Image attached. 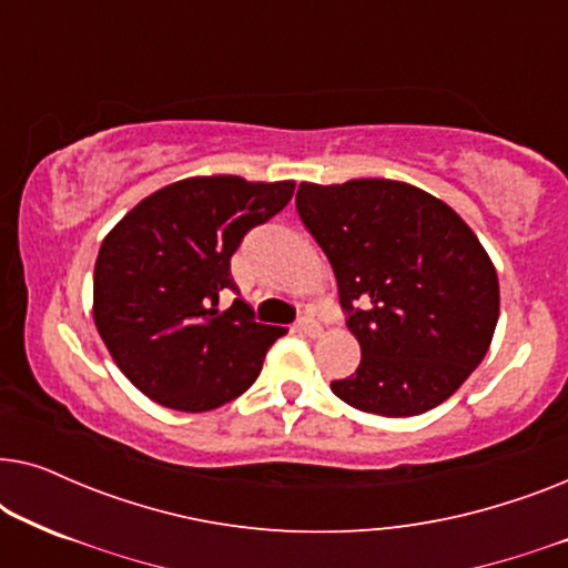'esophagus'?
<instances>
[{
	"mask_svg": "<svg viewBox=\"0 0 568 568\" xmlns=\"http://www.w3.org/2000/svg\"><path fill=\"white\" fill-rule=\"evenodd\" d=\"M294 328H297V333H302V336H310V338H315V336H321L323 333V328H321V323L315 321V317H310V315H305V317H300L297 323H294Z\"/></svg>",
	"mask_w": 568,
	"mask_h": 568,
	"instance_id": "1",
	"label": "esophagus"
}]
</instances>
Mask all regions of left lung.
<instances>
[{
  "label": "left lung",
  "instance_id": "1",
  "mask_svg": "<svg viewBox=\"0 0 568 568\" xmlns=\"http://www.w3.org/2000/svg\"><path fill=\"white\" fill-rule=\"evenodd\" d=\"M297 212L328 255L362 346L359 367L331 390L387 418L447 400L486 356L499 321L496 268L460 214L385 178L300 183Z\"/></svg>",
  "mask_w": 568,
  "mask_h": 568
}]
</instances>
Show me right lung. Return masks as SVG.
Wrapping results in <instances>:
<instances>
[{
    "label": "right lung",
    "instance_id": "obj_1",
    "mask_svg": "<svg viewBox=\"0 0 568 568\" xmlns=\"http://www.w3.org/2000/svg\"><path fill=\"white\" fill-rule=\"evenodd\" d=\"M294 181L201 175L170 183L131 209L100 245L92 317L119 369L160 406L201 414L235 400L261 375L278 325L255 323L230 258L282 212Z\"/></svg>",
    "mask_w": 568,
    "mask_h": 568
}]
</instances>
